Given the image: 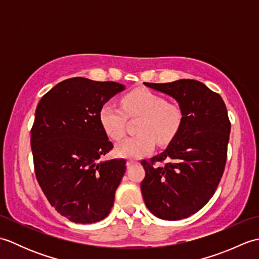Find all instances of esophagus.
<instances>
[{"label":"esophagus","instance_id":"1","mask_svg":"<svg viewBox=\"0 0 259 259\" xmlns=\"http://www.w3.org/2000/svg\"><path fill=\"white\" fill-rule=\"evenodd\" d=\"M136 163H137V161H135V160H128V161H126V167L130 168V167L135 166Z\"/></svg>","mask_w":259,"mask_h":259}]
</instances>
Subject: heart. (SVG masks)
I'll use <instances>...</instances> for the list:
<instances>
[{
    "label": "heart",
    "mask_w": 259,
    "mask_h": 259,
    "mask_svg": "<svg viewBox=\"0 0 259 259\" xmlns=\"http://www.w3.org/2000/svg\"><path fill=\"white\" fill-rule=\"evenodd\" d=\"M122 108L104 103L99 111V120L106 134L114 140L124 135L125 119L140 115L137 124L138 135L123 139L115 147L119 157L138 159L149 153L155 147L171 141L181 128L183 110L178 104L166 100L149 90H136L122 98Z\"/></svg>",
    "instance_id": "heart-1"
}]
</instances>
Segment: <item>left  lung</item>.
<instances>
[{"mask_svg":"<svg viewBox=\"0 0 259 259\" xmlns=\"http://www.w3.org/2000/svg\"><path fill=\"white\" fill-rule=\"evenodd\" d=\"M144 84L178 102L184 120L177 136L150 161L142 160L141 192L147 208L164 221L196 213L212 197L226 164L230 122L218 93L199 81ZM168 158L162 167L154 164Z\"/></svg>","mask_w":259,"mask_h":259,"instance_id":"left-lung-1","label":"left lung"}]
</instances>
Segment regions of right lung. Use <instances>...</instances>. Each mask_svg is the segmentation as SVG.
<instances>
[{
	"instance_id": "1",
	"label": "right lung",
	"mask_w": 259,
	"mask_h": 259,
	"mask_svg": "<svg viewBox=\"0 0 259 259\" xmlns=\"http://www.w3.org/2000/svg\"><path fill=\"white\" fill-rule=\"evenodd\" d=\"M124 89L76 76L53 87L36 107L31 148L37 183L51 206L75 224L102 221L113 206L125 160H100L113 145L99 111Z\"/></svg>"
}]
</instances>
